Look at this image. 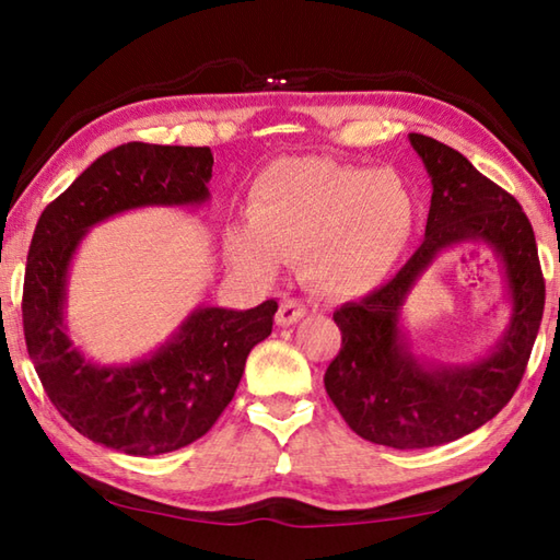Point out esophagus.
I'll list each match as a JSON object with an SVG mask.
<instances>
[{
    "label": "esophagus",
    "mask_w": 560,
    "mask_h": 560,
    "mask_svg": "<svg viewBox=\"0 0 560 560\" xmlns=\"http://www.w3.org/2000/svg\"><path fill=\"white\" fill-rule=\"evenodd\" d=\"M305 305L301 301H287L279 305V313H277V325L281 327H291L299 323V319L305 317Z\"/></svg>",
    "instance_id": "esophagus-1"
}]
</instances>
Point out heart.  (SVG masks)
<instances>
[{"instance_id":"heart-1","label":"heart","mask_w":560,"mask_h":560,"mask_svg":"<svg viewBox=\"0 0 560 560\" xmlns=\"http://www.w3.org/2000/svg\"><path fill=\"white\" fill-rule=\"evenodd\" d=\"M421 205L389 168L319 156L279 159L247 192V221L229 235L237 265L271 277L301 253V273L329 299H365L395 277L419 231Z\"/></svg>"}]
</instances>
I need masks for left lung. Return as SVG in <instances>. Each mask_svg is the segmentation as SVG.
<instances>
[{
	"label": "left lung",
	"instance_id": "left-lung-1",
	"mask_svg": "<svg viewBox=\"0 0 560 560\" xmlns=\"http://www.w3.org/2000/svg\"><path fill=\"white\" fill-rule=\"evenodd\" d=\"M433 195L421 247L383 289L341 305V351L325 373L329 399L353 433L377 445L423 450L477 431L513 399L544 315V277L525 211L459 151L409 135ZM483 244L506 281L504 337L474 362L440 364L412 353L400 313L415 283L452 246Z\"/></svg>",
	"mask_w": 560,
	"mask_h": 560
}]
</instances>
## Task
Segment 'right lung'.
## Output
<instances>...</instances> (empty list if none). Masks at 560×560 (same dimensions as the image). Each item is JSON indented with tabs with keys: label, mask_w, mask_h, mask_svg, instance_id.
<instances>
[{
	"label": "right lung",
	"mask_w": 560,
	"mask_h": 560,
	"mask_svg": "<svg viewBox=\"0 0 560 560\" xmlns=\"http://www.w3.org/2000/svg\"><path fill=\"white\" fill-rule=\"evenodd\" d=\"M211 165L207 147L122 144L93 161L35 225L21 305L35 373L71 428L125 455H163L205 435L233 399L247 353L271 335L279 305H197L156 351L101 365L69 337L71 259L93 225L117 213L207 205Z\"/></svg>",
	"instance_id": "obj_1"
}]
</instances>
